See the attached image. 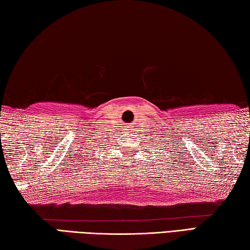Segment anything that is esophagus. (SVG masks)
Instances as JSON below:
<instances>
[{
	"label": "esophagus",
	"mask_w": 250,
	"mask_h": 250,
	"mask_svg": "<svg viewBox=\"0 0 250 250\" xmlns=\"http://www.w3.org/2000/svg\"><path fill=\"white\" fill-rule=\"evenodd\" d=\"M129 130H131V126H129Z\"/></svg>",
	"instance_id": "esophagus-1"
}]
</instances>
